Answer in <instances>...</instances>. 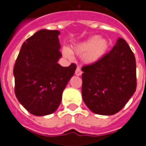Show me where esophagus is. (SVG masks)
I'll return each mask as SVG.
<instances>
[{"mask_svg":"<svg viewBox=\"0 0 146 146\" xmlns=\"http://www.w3.org/2000/svg\"><path fill=\"white\" fill-rule=\"evenodd\" d=\"M75 74L76 76H80L82 74V71H81V69L80 68V66H77L76 69V71H75Z\"/></svg>","mask_w":146,"mask_h":146,"instance_id":"obj_1","label":"esophagus"}]
</instances>
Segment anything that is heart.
<instances>
[{"label": "heart", "mask_w": 146, "mask_h": 146, "mask_svg": "<svg viewBox=\"0 0 146 146\" xmlns=\"http://www.w3.org/2000/svg\"><path fill=\"white\" fill-rule=\"evenodd\" d=\"M108 48L109 43L106 39H99L98 36H95L76 44L73 48V51L79 55L84 54L83 59L86 63H95L106 54ZM62 53L65 57L69 58L73 57L71 50L66 47L63 48Z\"/></svg>", "instance_id": "obj_1"}]
</instances>
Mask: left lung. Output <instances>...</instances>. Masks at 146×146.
<instances>
[{
	"label": "left lung",
	"mask_w": 146,
	"mask_h": 146,
	"mask_svg": "<svg viewBox=\"0 0 146 146\" xmlns=\"http://www.w3.org/2000/svg\"><path fill=\"white\" fill-rule=\"evenodd\" d=\"M81 70L83 100L96 114L118 113L136 91L135 54L122 38L100 60Z\"/></svg>",
	"instance_id": "left-lung-1"
}]
</instances>
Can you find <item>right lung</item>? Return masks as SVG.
Returning a JSON list of instances; mask_svg holds the SVG:
<instances>
[{
    "label": "right lung",
    "instance_id": "add662e5",
    "mask_svg": "<svg viewBox=\"0 0 146 146\" xmlns=\"http://www.w3.org/2000/svg\"><path fill=\"white\" fill-rule=\"evenodd\" d=\"M58 30H40L24 42L13 73L15 94L24 108L35 116L53 113L59 106L67 83L76 65L63 67Z\"/></svg>",
    "mask_w": 146,
    "mask_h": 146
}]
</instances>
